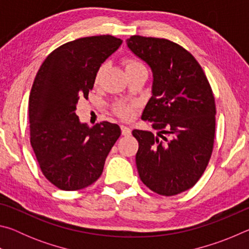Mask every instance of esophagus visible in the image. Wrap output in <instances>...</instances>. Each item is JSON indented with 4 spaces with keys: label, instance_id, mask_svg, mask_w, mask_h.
<instances>
[{
    "label": "esophagus",
    "instance_id": "34e87169",
    "mask_svg": "<svg viewBox=\"0 0 249 249\" xmlns=\"http://www.w3.org/2000/svg\"><path fill=\"white\" fill-rule=\"evenodd\" d=\"M121 129H122V135H124V136H129V135L132 134V130H130V128L125 125H122Z\"/></svg>",
    "mask_w": 249,
    "mask_h": 249
}]
</instances>
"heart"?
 I'll return each instance as SVG.
<instances>
[{
	"label": "heart",
	"instance_id": "b5f03b06",
	"mask_svg": "<svg viewBox=\"0 0 249 249\" xmlns=\"http://www.w3.org/2000/svg\"><path fill=\"white\" fill-rule=\"evenodd\" d=\"M135 65H138V62L134 61V60H126L125 61L126 68H129V67L135 66ZM102 71H103V68L99 69L98 73H96V81L99 80L101 73H102ZM116 112H117V114L122 117V119H129V117H132V115H133V107H130V105L120 104V105H117Z\"/></svg>",
	"mask_w": 249,
	"mask_h": 249
}]
</instances>
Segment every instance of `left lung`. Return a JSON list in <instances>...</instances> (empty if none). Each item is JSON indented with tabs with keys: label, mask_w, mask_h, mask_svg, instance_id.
Masks as SVG:
<instances>
[{
	"label": "left lung",
	"mask_w": 249,
	"mask_h": 249,
	"mask_svg": "<svg viewBox=\"0 0 249 249\" xmlns=\"http://www.w3.org/2000/svg\"><path fill=\"white\" fill-rule=\"evenodd\" d=\"M135 56L153 72L151 98L142 119L154 122L157 136L134 129L136 166L151 191L170 196L192 188L203 175L213 150L215 101L199 62L180 45L163 38L132 36Z\"/></svg>",
	"instance_id": "8db88e82"
}]
</instances>
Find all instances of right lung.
<instances>
[{
    "label": "right lung",
    "mask_w": 249,
    "mask_h": 249,
    "mask_svg": "<svg viewBox=\"0 0 249 249\" xmlns=\"http://www.w3.org/2000/svg\"><path fill=\"white\" fill-rule=\"evenodd\" d=\"M121 44L111 35L69 41L45 59L34 80L28 101L31 144L41 172L61 190L95 182L121 136L117 124L101 122L89 127L75 114L78 101L93 89L101 65Z\"/></svg>",
    "instance_id": "1"
}]
</instances>
